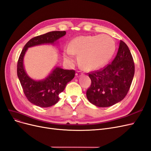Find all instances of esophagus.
Returning <instances> with one entry per match:
<instances>
[{
    "label": "esophagus",
    "instance_id": "esophagus-1",
    "mask_svg": "<svg viewBox=\"0 0 151 151\" xmlns=\"http://www.w3.org/2000/svg\"><path fill=\"white\" fill-rule=\"evenodd\" d=\"M76 75L77 77H80L81 75H82V73L81 71H77V73L76 74Z\"/></svg>",
    "mask_w": 151,
    "mask_h": 151
}]
</instances>
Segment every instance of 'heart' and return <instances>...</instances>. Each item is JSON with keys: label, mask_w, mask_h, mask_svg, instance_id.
Returning a JSON list of instances; mask_svg holds the SVG:
<instances>
[{"label": "heart", "mask_w": 151, "mask_h": 151, "mask_svg": "<svg viewBox=\"0 0 151 151\" xmlns=\"http://www.w3.org/2000/svg\"><path fill=\"white\" fill-rule=\"evenodd\" d=\"M115 50V42L107 35L82 36L71 41L65 50L64 58L67 62H72L75 54L79 55L80 66L86 70H92L104 65Z\"/></svg>", "instance_id": "1"}]
</instances>
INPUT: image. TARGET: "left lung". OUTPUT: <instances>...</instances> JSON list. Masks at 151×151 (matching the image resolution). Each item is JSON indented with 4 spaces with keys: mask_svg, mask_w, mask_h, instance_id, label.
I'll return each instance as SVG.
<instances>
[{
    "mask_svg": "<svg viewBox=\"0 0 151 151\" xmlns=\"http://www.w3.org/2000/svg\"><path fill=\"white\" fill-rule=\"evenodd\" d=\"M134 72L131 51L121 40L117 54L111 63L88 73L91 84L86 92L87 99L100 107H109L120 102L127 94Z\"/></svg>",
    "mask_w": 151,
    "mask_h": 151,
    "instance_id": "1",
    "label": "left lung"
}]
</instances>
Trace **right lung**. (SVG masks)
Listing matches in <instances>:
<instances>
[{"instance_id": "1", "label": "right lung", "mask_w": 151, "mask_h": 151, "mask_svg": "<svg viewBox=\"0 0 151 151\" xmlns=\"http://www.w3.org/2000/svg\"><path fill=\"white\" fill-rule=\"evenodd\" d=\"M66 34L65 31H52L36 36L26 44L20 54L17 62V76L25 97L28 101L39 107H48L59 101V93L63 91L67 83L75 76L74 70H65L55 67L50 75L43 81H34L27 75L23 64V59L26 50L30 47L53 44Z\"/></svg>"}]
</instances>
